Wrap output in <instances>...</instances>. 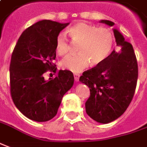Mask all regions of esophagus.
<instances>
[{"label":"esophagus","mask_w":147,"mask_h":147,"mask_svg":"<svg viewBox=\"0 0 147 147\" xmlns=\"http://www.w3.org/2000/svg\"><path fill=\"white\" fill-rule=\"evenodd\" d=\"M80 76V74H76V73L74 74V78H75V80H76V82L79 81Z\"/></svg>","instance_id":"1"}]
</instances>
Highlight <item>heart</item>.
<instances>
[{
  "instance_id": "1",
  "label": "heart",
  "mask_w": 147,
  "mask_h": 147,
  "mask_svg": "<svg viewBox=\"0 0 147 147\" xmlns=\"http://www.w3.org/2000/svg\"><path fill=\"white\" fill-rule=\"evenodd\" d=\"M67 33L73 42L79 43V53L66 57L61 66L75 73L80 72L90 63L94 66L101 63L109 56L113 47V35L107 28H97L85 22H78L70 27ZM55 50L59 56L68 54L70 44L65 34L59 33L57 35Z\"/></svg>"
}]
</instances>
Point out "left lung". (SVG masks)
Instances as JSON below:
<instances>
[{
  "label": "left lung",
  "mask_w": 147,
  "mask_h": 147,
  "mask_svg": "<svg viewBox=\"0 0 147 147\" xmlns=\"http://www.w3.org/2000/svg\"><path fill=\"white\" fill-rule=\"evenodd\" d=\"M100 22L113 26L111 21ZM117 46L106 59L83 72L80 81L89 88L90 96L85 103L88 115L99 123L107 124L123 114L135 92L138 69L133 46L113 29Z\"/></svg>",
  "instance_id": "8db88e82"
}]
</instances>
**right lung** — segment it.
<instances>
[{"instance_id":"add662e5","label":"right lung","mask_w":147,"mask_h":147,"mask_svg":"<svg viewBox=\"0 0 147 147\" xmlns=\"http://www.w3.org/2000/svg\"><path fill=\"white\" fill-rule=\"evenodd\" d=\"M69 23L39 21L24 30L18 40L9 66L10 93L18 110L29 119L42 122L57 114L63 95L74 84L73 73L60 70L55 79H44L55 71L57 35Z\"/></svg>"}]
</instances>
